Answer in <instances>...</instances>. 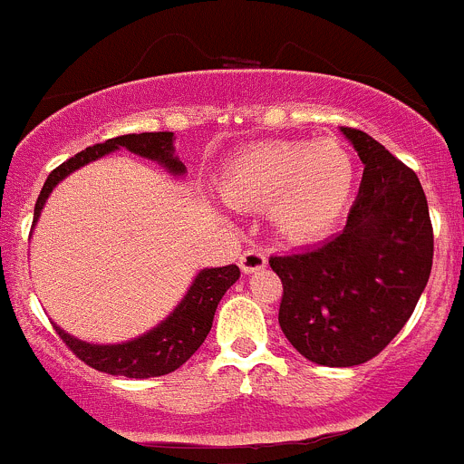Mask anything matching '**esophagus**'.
Segmentation results:
<instances>
[{"label": "esophagus", "instance_id": "obj_1", "mask_svg": "<svg viewBox=\"0 0 464 464\" xmlns=\"http://www.w3.org/2000/svg\"><path fill=\"white\" fill-rule=\"evenodd\" d=\"M266 255L259 250H246L241 256H238V266H241L243 273H256V270L266 268Z\"/></svg>", "mask_w": 464, "mask_h": 464}]
</instances>
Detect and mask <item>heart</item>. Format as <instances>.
<instances>
[{
    "label": "heart",
    "mask_w": 464,
    "mask_h": 464,
    "mask_svg": "<svg viewBox=\"0 0 464 464\" xmlns=\"http://www.w3.org/2000/svg\"><path fill=\"white\" fill-rule=\"evenodd\" d=\"M223 198L241 208L268 205L275 232L306 241L327 232L354 187V160L338 140H273L246 146L218 178Z\"/></svg>",
    "instance_id": "obj_1"
}]
</instances>
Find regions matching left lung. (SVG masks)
I'll return each mask as SVG.
<instances>
[{"label": "left lung", "mask_w": 464, "mask_h": 464, "mask_svg": "<svg viewBox=\"0 0 464 464\" xmlns=\"http://www.w3.org/2000/svg\"><path fill=\"white\" fill-rule=\"evenodd\" d=\"M365 164L343 232L270 256L284 286L279 327L304 359L352 368L401 332L429 282L433 227L415 171L356 128H341Z\"/></svg>", "instance_id": "8db88e82"}]
</instances>
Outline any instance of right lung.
Here are the masks:
<instances>
[{
  "mask_svg": "<svg viewBox=\"0 0 464 464\" xmlns=\"http://www.w3.org/2000/svg\"><path fill=\"white\" fill-rule=\"evenodd\" d=\"M119 149H126L130 153L140 155V158L158 162L171 176H185L187 173V167L176 155L173 132H140V135L132 132V135L114 137V140L103 141V144L81 150V153H76L74 158H70L49 173L47 182H44L43 191L38 196V203H35L34 227L58 182L65 180L76 169L85 167V164L94 162V160L103 158L108 153H114ZM238 275H241V270L234 264L223 266V268H203L196 275L176 309L162 323H158L141 336L130 338V341L114 343V345H94V343L72 336L58 324L56 332L78 359L85 361L90 368L99 370V372L128 379L162 377V374L173 372L182 363H187L194 356V352L203 345L209 329H212L218 302L226 295L227 288L237 282Z\"/></svg>",
  "mask_w": 464,
  "mask_h": 464,
  "instance_id": "1",
  "label": "right lung"
}]
</instances>
